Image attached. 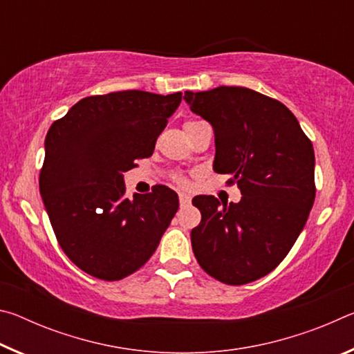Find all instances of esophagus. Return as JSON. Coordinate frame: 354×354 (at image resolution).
<instances>
[{
	"instance_id": "obj_1",
	"label": "esophagus",
	"mask_w": 354,
	"mask_h": 354,
	"mask_svg": "<svg viewBox=\"0 0 354 354\" xmlns=\"http://www.w3.org/2000/svg\"><path fill=\"white\" fill-rule=\"evenodd\" d=\"M192 201V198H190V195H187V194H179V203H181L183 206H185V205H189V203Z\"/></svg>"
}]
</instances>
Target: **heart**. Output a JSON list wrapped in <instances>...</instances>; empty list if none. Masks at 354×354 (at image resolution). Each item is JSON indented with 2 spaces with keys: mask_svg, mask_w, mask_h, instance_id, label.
Masks as SVG:
<instances>
[{
  "mask_svg": "<svg viewBox=\"0 0 354 354\" xmlns=\"http://www.w3.org/2000/svg\"><path fill=\"white\" fill-rule=\"evenodd\" d=\"M195 123H198V122H187V123H185V124H184V128H185V127H190V124H195ZM176 181H178L179 184H185V181H184V179H183V178H179V176L176 178Z\"/></svg>",
  "mask_w": 354,
  "mask_h": 354,
  "instance_id": "1",
  "label": "heart"
}]
</instances>
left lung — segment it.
<instances>
[{
  "label": "left lung",
  "mask_w": 354,
  "mask_h": 354,
  "mask_svg": "<svg viewBox=\"0 0 354 354\" xmlns=\"http://www.w3.org/2000/svg\"><path fill=\"white\" fill-rule=\"evenodd\" d=\"M184 100L214 129V171L232 176L242 194L230 205L196 198L201 221L192 250L212 278L251 283L279 266L306 225L315 198L313 143L283 103L251 88L221 86Z\"/></svg>",
  "instance_id": "obj_1"
}]
</instances>
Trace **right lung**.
<instances>
[{"label": "right lung", "mask_w": 354, "mask_h": 354, "mask_svg": "<svg viewBox=\"0 0 354 354\" xmlns=\"http://www.w3.org/2000/svg\"><path fill=\"white\" fill-rule=\"evenodd\" d=\"M183 93L112 92L77 101L45 139L40 195L57 242L88 274L117 281L145 263L179 207L176 192H124L123 173L148 158Z\"/></svg>", "instance_id": "obj_1"}]
</instances>
